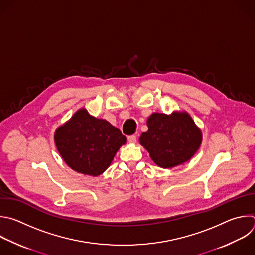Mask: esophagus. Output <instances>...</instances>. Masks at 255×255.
<instances>
[{
    "label": "esophagus",
    "mask_w": 255,
    "mask_h": 255,
    "mask_svg": "<svg viewBox=\"0 0 255 255\" xmlns=\"http://www.w3.org/2000/svg\"><path fill=\"white\" fill-rule=\"evenodd\" d=\"M127 140H128L129 143H136L137 142V137L135 135H130V136H128Z\"/></svg>",
    "instance_id": "esophagus-1"
}]
</instances>
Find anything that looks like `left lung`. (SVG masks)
I'll return each mask as SVG.
<instances>
[{
    "label": "left lung",
    "mask_w": 255,
    "mask_h": 255,
    "mask_svg": "<svg viewBox=\"0 0 255 255\" xmlns=\"http://www.w3.org/2000/svg\"><path fill=\"white\" fill-rule=\"evenodd\" d=\"M147 126L148 131L141 135L140 143L163 168L186 162L201 144V132L185 112H175L171 116L154 113L148 118Z\"/></svg>",
    "instance_id": "8db88e82"
}]
</instances>
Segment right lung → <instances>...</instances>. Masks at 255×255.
Returning a JSON list of instances; mask_svg holds the SVG:
<instances>
[{
    "label": "right lung",
    "mask_w": 255,
    "mask_h": 255,
    "mask_svg": "<svg viewBox=\"0 0 255 255\" xmlns=\"http://www.w3.org/2000/svg\"><path fill=\"white\" fill-rule=\"evenodd\" d=\"M55 143L64 161L75 171L97 176L111 164L126 137L108 121L81 109L57 129Z\"/></svg>",
    "instance_id": "right-lung-1"
}]
</instances>
